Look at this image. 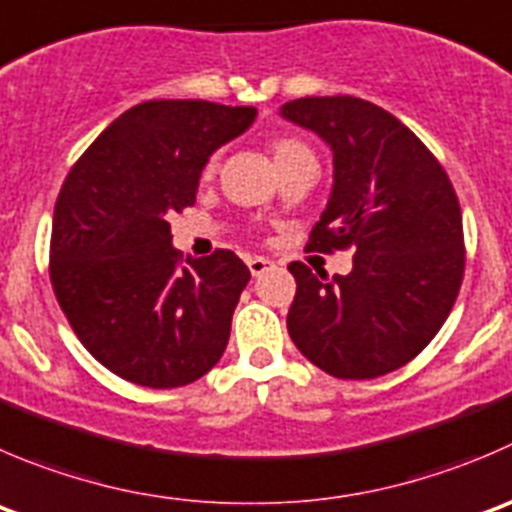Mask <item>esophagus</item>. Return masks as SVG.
I'll return each mask as SVG.
<instances>
[{"label":"esophagus","instance_id":"34e87169","mask_svg":"<svg viewBox=\"0 0 512 512\" xmlns=\"http://www.w3.org/2000/svg\"><path fill=\"white\" fill-rule=\"evenodd\" d=\"M247 267H250L252 277H262L267 270L275 267V262L267 260V257H250V260H247Z\"/></svg>","mask_w":512,"mask_h":512}]
</instances>
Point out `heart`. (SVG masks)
<instances>
[{
  "mask_svg": "<svg viewBox=\"0 0 512 512\" xmlns=\"http://www.w3.org/2000/svg\"><path fill=\"white\" fill-rule=\"evenodd\" d=\"M270 152H272V160H275L277 170L285 165H292V162L297 160H307V157H312L310 147L305 145V142H300L297 137H290V135H282V137H275V140L270 142ZM215 157H212L210 162L205 165V170H202V177H212L215 175Z\"/></svg>",
  "mask_w": 512,
  "mask_h": 512,
  "instance_id": "heart-1",
  "label": "heart"
}]
</instances>
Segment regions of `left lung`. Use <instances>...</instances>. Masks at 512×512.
Segmentation results:
<instances>
[{
    "label": "left lung",
    "mask_w": 512,
    "mask_h": 512,
    "mask_svg": "<svg viewBox=\"0 0 512 512\" xmlns=\"http://www.w3.org/2000/svg\"><path fill=\"white\" fill-rule=\"evenodd\" d=\"M282 117L320 135L335 165L307 245L355 247L350 275L290 262L297 292L287 332L327 375H388L425 350L460 292L465 245L453 182L398 117L365 99H292Z\"/></svg>",
    "instance_id": "obj_1"
}]
</instances>
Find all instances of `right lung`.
<instances>
[{
	"label": "right lung",
	"instance_id": "obj_1",
	"mask_svg": "<svg viewBox=\"0 0 512 512\" xmlns=\"http://www.w3.org/2000/svg\"><path fill=\"white\" fill-rule=\"evenodd\" d=\"M255 107L152 99L119 114L74 162L54 205L49 280L94 360L142 388H180L217 365L250 282L230 250L182 262L170 217Z\"/></svg>",
	"mask_w": 512,
	"mask_h": 512
}]
</instances>
